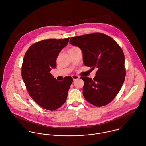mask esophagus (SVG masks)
I'll return each mask as SVG.
<instances>
[{
	"label": "esophagus",
	"mask_w": 146,
	"mask_h": 146,
	"mask_svg": "<svg viewBox=\"0 0 146 146\" xmlns=\"http://www.w3.org/2000/svg\"><path fill=\"white\" fill-rule=\"evenodd\" d=\"M72 79H73V80H74V81H75V80L79 79V78H80V77H79V76H78V75H72Z\"/></svg>",
	"instance_id": "1"
}]
</instances>
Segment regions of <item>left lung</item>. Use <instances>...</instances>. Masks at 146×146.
Segmentation results:
<instances>
[{
  "mask_svg": "<svg viewBox=\"0 0 146 146\" xmlns=\"http://www.w3.org/2000/svg\"><path fill=\"white\" fill-rule=\"evenodd\" d=\"M70 43L82 49L85 66L97 68L93 79L80 77L84 82L85 99L97 107L108 104L125 80V57L121 48L112 38L100 33L72 37Z\"/></svg>",
  "mask_w": 146,
  "mask_h": 146,
  "instance_id": "8db88e82",
  "label": "left lung"
}]
</instances>
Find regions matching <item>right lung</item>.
<instances>
[{
  "instance_id": "add662e5",
  "label": "right lung",
  "mask_w": 146,
  "mask_h": 146,
  "mask_svg": "<svg viewBox=\"0 0 146 146\" xmlns=\"http://www.w3.org/2000/svg\"><path fill=\"white\" fill-rule=\"evenodd\" d=\"M70 38L49 39L33 44L26 51L21 68L22 79L32 99L42 108L54 111L66 102L72 78L58 82L49 72L57 66L59 53Z\"/></svg>"
}]
</instances>
